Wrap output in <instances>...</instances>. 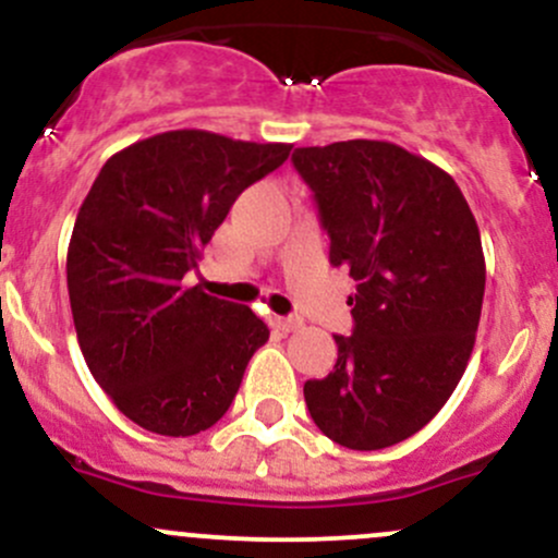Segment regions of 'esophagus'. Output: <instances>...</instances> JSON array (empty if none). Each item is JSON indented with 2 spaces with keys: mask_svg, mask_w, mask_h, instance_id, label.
<instances>
[{
  "mask_svg": "<svg viewBox=\"0 0 558 558\" xmlns=\"http://www.w3.org/2000/svg\"><path fill=\"white\" fill-rule=\"evenodd\" d=\"M271 325L279 329V332H295V329L303 327V322L298 316H274Z\"/></svg>",
  "mask_w": 558,
  "mask_h": 558,
  "instance_id": "1",
  "label": "esophagus"
}]
</instances>
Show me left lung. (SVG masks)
<instances>
[{
  "label": "left lung",
  "mask_w": 558,
  "mask_h": 558,
  "mask_svg": "<svg viewBox=\"0 0 558 558\" xmlns=\"http://www.w3.org/2000/svg\"><path fill=\"white\" fill-rule=\"evenodd\" d=\"M329 233V263L359 281L353 335L303 386L319 430L349 449L417 434L447 404L476 343L482 236L463 191L434 161L388 141L295 148Z\"/></svg>",
  "instance_id": "obj_1"
}]
</instances>
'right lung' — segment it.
<instances>
[{"instance_id":"obj_1","label":"right lung","mask_w":558,"mask_h":558,"mask_svg":"<svg viewBox=\"0 0 558 558\" xmlns=\"http://www.w3.org/2000/svg\"><path fill=\"white\" fill-rule=\"evenodd\" d=\"M290 143L170 130L106 161L65 257L76 338L117 410L161 436L207 430L231 407L268 327L247 305L185 284L236 196Z\"/></svg>"}]
</instances>
